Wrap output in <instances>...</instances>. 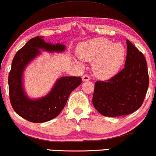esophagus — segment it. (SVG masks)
I'll list each match as a JSON object with an SVG mask.
<instances>
[{
    "instance_id": "esophagus-1",
    "label": "esophagus",
    "mask_w": 156,
    "mask_h": 156,
    "mask_svg": "<svg viewBox=\"0 0 156 156\" xmlns=\"http://www.w3.org/2000/svg\"><path fill=\"white\" fill-rule=\"evenodd\" d=\"M82 81L86 82V81H89V80H90V77L88 75H84V76L82 77Z\"/></svg>"
}]
</instances>
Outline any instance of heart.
Returning <instances> with one entry per match:
<instances>
[{"instance_id": "1", "label": "heart", "mask_w": 156, "mask_h": 156, "mask_svg": "<svg viewBox=\"0 0 156 156\" xmlns=\"http://www.w3.org/2000/svg\"><path fill=\"white\" fill-rule=\"evenodd\" d=\"M78 54L81 59L93 63L94 74L104 79L118 72L125 61L126 52L121 44L98 38L82 44Z\"/></svg>"}]
</instances>
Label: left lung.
Returning a JSON list of instances; mask_svg holds the SVG:
<instances>
[{"mask_svg":"<svg viewBox=\"0 0 156 156\" xmlns=\"http://www.w3.org/2000/svg\"><path fill=\"white\" fill-rule=\"evenodd\" d=\"M124 69L107 81L95 83L93 104L104 116L119 117L133 113L143 103L148 85L147 66L142 52L127 40Z\"/></svg>","mask_w":156,"mask_h":156,"instance_id":"1","label":"left lung"}]
</instances>
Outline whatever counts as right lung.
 I'll return each instance as SVG.
<instances>
[{
    "label": "right lung",
    "instance_id": "right-lung-1",
    "mask_svg": "<svg viewBox=\"0 0 156 156\" xmlns=\"http://www.w3.org/2000/svg\"><path fill=\"white\" fill-rule=\"evenodd\" d=\"M42 36L31 38L16 53L9 74V98L17 115L32 122H44L56 118L63 110L70 93L82 83L80 76H63L57 80L48 94L38 99H30L23 89V76L25 67L41 53L62 52L66 46L47 43Z\"/></svg>",
    "mask_w": 156,
    "mask_h": 156
}]
</instances>
